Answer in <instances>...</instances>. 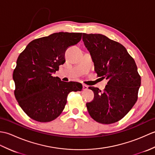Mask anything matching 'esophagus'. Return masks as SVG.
Wrapping results in <instances>:
<instances>
[{
	"label": "esophagus",
	"mask_w": 155,
	"mask_h": 155,
	"mask_svg": "<svg viewBox=\"0 0 155 155\" xmlns=\"http://www.w3.org/2000/svg\"><path fill=\"white\" fill-rule=\"evenodd\" d=\"M88 88V86H87V85H86V84H83V89L84 90V91H86V90H87Z\"/></svg>",
	"instance_id": "esophagus-1"
}]
</instances>
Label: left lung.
I'll return each mask as SVG.
<instances>
[{
    "instance_id": "8db88e82",
    "label": "left lung",
    "mask_w": 155,
    "mask_h": 155,
    "mask_svg": "<svg viewBox=\"0 0 155 155\" xmlns=\"http://www.w3.org/2000/svg\"><path fill=\"white\" fill-rule=\"evenodd\" d=\"M83 41L95 71L108 80L104 92L89 87L94 97L86 104L88 113L98 123H116L130 110L137 100L141 80L135 62L124 46L103 35L83 33Z\"/></svg>"
}]
</instances>
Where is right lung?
Wrapping results in <instances>:
<instances>
[{"instance_id": "right-lung-1", "label": "right lung", "mask_w": 155, "mask_h": 155, "mask_svg": "<svg viewBox=\"0 0 155 155\" xmlns=\"http://www.w3.org/2000/svg\"><path fill=\"white\" fill-rule=\"evenodd\" d=\"M81 37L82 33L56 32L31 41L18 56L12 75L15 95L33 120H54L64 108L68 93L82 91L81 83L63 82L52 75L64 63L67 48L77 44Z\"/></svg>"}]
</instances>
